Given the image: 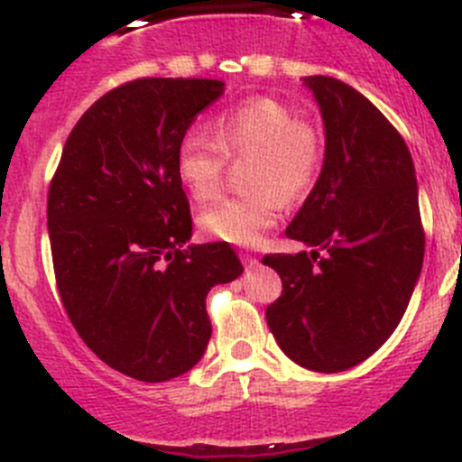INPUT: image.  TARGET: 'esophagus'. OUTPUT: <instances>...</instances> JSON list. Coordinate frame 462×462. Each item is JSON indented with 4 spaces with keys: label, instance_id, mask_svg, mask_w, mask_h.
I'll return each mask as SVG.
<instances>
[{
    "label": "esophagus",
    "instance_id": "obj_1",
    "mask_svg": "<svg viewBox=\"0 0 462 462\" xmlns=\"http://www.w3.org/2000/svg\"><path fill=\"white\" fill-rule=\"evenodd\" d=\"M241 261H244L245 268H254L259 263V259L253 257V254H241Z\"/></svg>",
    "mask_w": 462,
    "mask_h": 462
}]
</instances>
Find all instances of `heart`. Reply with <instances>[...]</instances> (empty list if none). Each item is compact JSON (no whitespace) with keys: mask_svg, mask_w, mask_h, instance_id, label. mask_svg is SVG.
I'll list each match as a JSON object with an SVG mask.
<instances>
[{"mask_svg":"<svg viewBox=\"0 0 462 462\" xmlns=\"http://www.w3.org/2000/svg\"><path fill=\"white\" fill-rule=\"evenodd\" d=\"M245 197L223 199L199 217L208 236L232 245H257L277 223L282 201L304 197L318 180L324 144L318 129L274 97H254L209 125V136L188 132L176 147V176L194 201L221 188L226 161H248Z\"/></svg>","mask_w":462,"mask_h":462,"instance_id":"1","label":"heart"}]
</instances>
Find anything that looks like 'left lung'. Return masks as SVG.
I'll return each instance as SVG.
<instances>
[{
  "instance_id": "1",
  "label": "left lung",
  "mask_w": 462,
  "mask_h": 462,
  "mask_svg": "<svg viewBox=\"0 0 462 462\" xmlns=\"http://www.w3.org/2000/svg\"><path fill=\"white\" fill-rule=\"evenodd\" d=\"M324 120V165L286 236L310 253L265 254L283 291L265 309L279 348L300 366L337 374L374 356L413 295L425 257L411 153L360 91L304 78Z\"/></svg>"
}]
</instances>
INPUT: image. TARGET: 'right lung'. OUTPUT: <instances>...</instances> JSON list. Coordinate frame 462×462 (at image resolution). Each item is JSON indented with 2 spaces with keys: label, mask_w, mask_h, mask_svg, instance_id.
<instances>
[{
  "label": "right lung",
  "mask_w": 462,
  "mask_h": 462,
  "mask_svg": "<svg viewBox=\"0 0 462 462\" xmlns=\"http://www.w3.org/2000/svg\"><path fill=\"white\" fill-rule=\"evenodd\" d=\"M223 88L203 78L116 87L78 120L51 180L46 221L69 319L105 365L143 382L201 360L205 297L244 273L223 241L183 248L192 217L176 147Z\"/></svg>",
  "instance_id": "obj_1"
}]
</instances>
